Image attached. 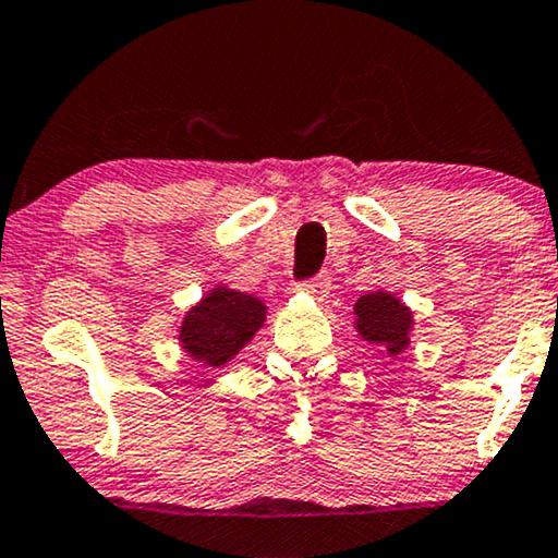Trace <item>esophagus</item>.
Masks as SVG:
<instances>
[{
    "label": "esophagus",
    "mask_w": 558,
    "mask_h": 558,
    "mask_svg": "<svg viewBox=\"0 0 558 558\" xmlns=\"http://www.w3.org/2000/svg\"><path fill=\"white\" fill-rule=\"evenodd\" d=\"M299 288H301V291H304V293H308V296H312V299H319V301H322V299L327 296V293H330L332 283H330V278H327V275L322 272V275H317V278L304 280V283H301Z\"/></svg>",
    "instance_id": "esophagus-1"
}]
</instances>
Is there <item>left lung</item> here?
<instances>
[{
    "mask_svg": "<svg viewBox=\"0 0 558 558\" xmlns=\"http://www.w3.org/2000/svg\"><path fill=\"white\" fill-rule=\"evenodd\" d=\"M353 327L366 343L385 348L387 355H400L411 345L413 312L389 291L364 293L353 306Z\"/></svg>",
    "mask_w": 558,
    "mask_h": 558,
    "instance_id": "1",
    "label": "left lung"
}]
</instances>
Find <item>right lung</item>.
<instances>
[{
	"label": "right lung",
	"mask_w": 558,
	"mask_h": 558,
	"mask_svg": "<svg viewBox=\"0 0 558 558\" xmlns=\"http://www.w3.org/2000/svg\"><path fill=\"white\" fill-rule=\"evenodd\" d=\"M267 306L250 293L215 286L184 314L179 343L190 359L223 368L265 325Z\"/></svg>",
	"instance_id": "1"
}]
</instances>
